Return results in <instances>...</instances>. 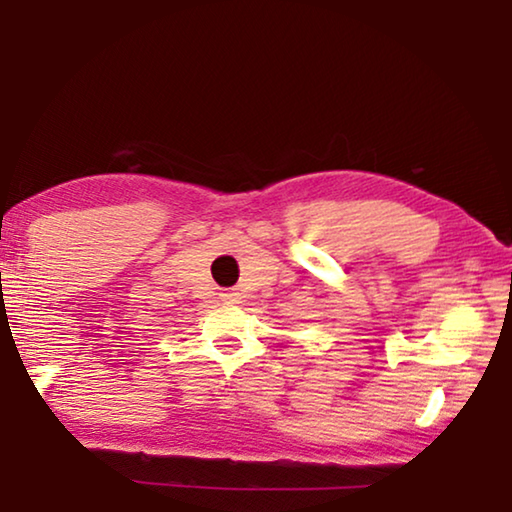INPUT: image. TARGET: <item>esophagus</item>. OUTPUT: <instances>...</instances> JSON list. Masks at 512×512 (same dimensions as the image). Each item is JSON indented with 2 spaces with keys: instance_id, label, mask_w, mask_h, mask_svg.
<instances>
[{
  "instance_id": "1",
  "label": "esophagus",
  "mask_w": 512,
  "mask_h": 512,
  "mask_svg": "<svg viewBox=\"0 0 512 512\" xmlns=\"http://www.w3.org/2000/svg\"><path fill=\"white\" fill-rule=\"evenodd\" d=\"M240 298L242 296L235 289H228V291L221 293V300H226V303H240Z\"/></svg>"
}]
</instances>
